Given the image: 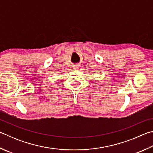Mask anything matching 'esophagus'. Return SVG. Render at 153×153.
<instances>
[{
  "label": "esophagus",
  "mask_w": 153,
  "mask_h": 153,
  "mask_svg": "<svg viewBox=\"0 0 153 153\" xmlns=\"http://www.w3.org/2000/svg\"><path fill=\"white\" fill-rule=\"evenodd\" d=\"M77 68H78V66H77V65H76V66L74 67V69H77Z\"/></svg>",
  "instance_id": "obj_1"
}]
</instances>
